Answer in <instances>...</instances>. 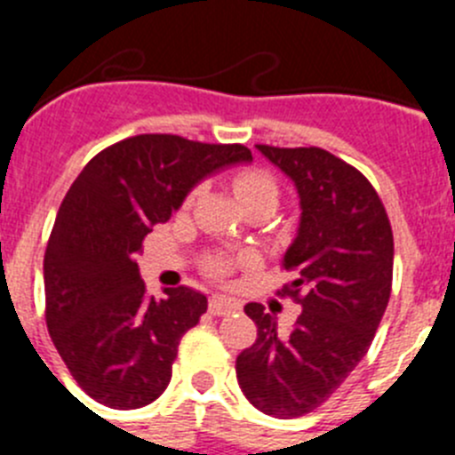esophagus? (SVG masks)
Here are the masks:
<instances>
[{"label":"esophagus","mask_w":455,"mask_h":455,"mask_svg":"<svg viewBox=\"0 0 455 455\" xmlns=\"http://www.w3.org/2000/svg\"><path fill=\"white\" fill-rule=\"evenodd\" d=\"M241 303L235 299H228V296H219L214 293L212 299H209V312L214 316H225V315H232V312H239Z\"/></svg>","instance_id":"esophagus-1"}]
</instances>
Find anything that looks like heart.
<instances>
[{"label": "heart", "instance_id": "obj_1", "mask_svg": "<svg viewBox=\"0 0 455 455\" xmlns=\"http://www.w3.org/2000/svg\"><path fill=\"white\" fill-rule=\"evenodd\" d=\"M232 188H235L236 200L243 204L246 212L252 207H262V204L275 209L277 198H280V188H277L275 178H273L271 172L262 171V168H248V171L236 172L235 180H232ZM196 193L198 191H193L188 196V203L196 198ZM204 267H207L209 275L214 277H225L232 271V262L225 255H212Z\"/></svg>", "mask_w": 455, "mask_h": 455}]
</instances>
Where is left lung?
<instances>
[{
	"label": "left lung",
	"mask_w": 455,
	"mask_h": 455,
	"mask_svg": "<svg viewBox=\"0 0 455 455\" xmlns=\"http://www.w3.org/2000/svg\"><path fill=\"white\" fill-rule=\"evenodd\" d=\"M293 182L299 235L283 257L284 284L303 307L277 332L264 305L248 303L257 339L236 357L246 399L277 419L319 408L367 355L392 293L394 236L387 212L363 172L321 148L255 146Z\"/></svg>",
	"instance_id": "obj_1"
}]
</instances>
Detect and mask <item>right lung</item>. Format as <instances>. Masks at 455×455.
I'll return each mask as SVG.
<instances>
[{
	"label": "right lung",
	"instance_id": "1",
	"mask_svg": "<svg viewBox=\"0 0 455 455\" xmlns=\"http://www.w3.org/2000/svg\"><path fill=\"white\" fill-rule=\"evenodd\" d=\"M248 162L239 143L140 134L92 156L68 188L43 264L45 321L91 399L134 410L168 387L180 339L207 312V296L191 287L148 296L134 257L200 180Z\"/></svg>",
	"mask_w": 455,
	"mask_h": 455
}]
</instances>
